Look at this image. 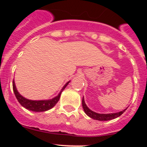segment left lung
Returning <instances> with one entry per match:
<instances>
[{"label": "left lung", "mask_w": 147, "mask_h": 147, "mask_svg": "<svg viewBox=\"0 0 147 147\" xmlns=\"http://www.w3.org/2000/svg\"><path fill=\"white\" fill-rule=\"evenodd\" d=\"M82 107L84 109V111L87 114V115H88L90 118H91V119H94V120L98 121H109L115 119V118H118L119 116H120L121 115L124 113V111L127 109L126 108L122 110V111H120L119 113H96L93 111V110H91L87 106L85 102L84 97L82 98Z\"/></svg>", "instance_id": "8db88e82"}]
</instances>
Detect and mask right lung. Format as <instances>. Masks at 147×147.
<instances>
[{
  "instance_id": "1",
  "label": "right lung",
  "mask_w": 147,
  "mask_h": 147,
  "mask_svg": "<svg viewBox=\"0 0 147 147\" xmlns=\"http://www.w3.org/2000/svg\"><path fill=\"white\" fill-rule=\"evenodd\" d=\"M70 81L67 82L65 85L63 86L59 94L57 96L54 97L53 98L48 100H31L28 99V98L23 97V96L19 93V92L17 90L16 86H15V81L13 80V90L15 93V96H16L17 99L19 102V103L23 106V107H25L26 109L29 110H32L33 112H44V111H47V110H50L52 107L55 106V105L58 102L60 98L61 93L64 90L65 88H66L68 84H69Z\"/></svg>"
}]
</instances>
